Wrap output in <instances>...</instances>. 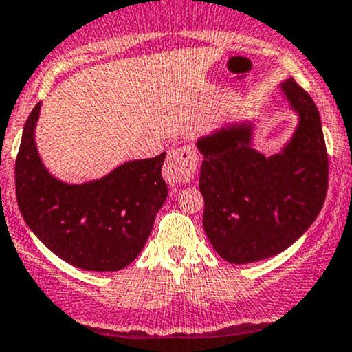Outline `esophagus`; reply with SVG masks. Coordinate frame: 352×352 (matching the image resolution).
<instances>
[{
	"mask_svg": "<svg viewBox=\"0 0 352 352\" xmlns=\"http://www.w3.org/2000/svg\"><path fill=\"white\" fill-rule=\"evenodd\" d=\"M197 162H199V157H197L195 148H192V146L173 148L167 155L166 164H164V179L169 185L190 183L195 176Z\"/></svg>",
	"mask_w": 352,
	"mask_h": 352,
	"instance_id": "34e87169",
	"label": "esophagus"
}]
</instances>
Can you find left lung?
<instances>
[{
    "mask_svg": "<svg viewBox=\"0 0 352 352\" xmlns=\"http://www.w3.org/2000/svg\"><path fill=\"white\" fill-rule=\"evenodd\" d=\"M282 91L299 113L282 153L256 152L247 124H232L197 142L204 155V230L214 250L232 264L289 249L313 224L327 197L329 153L320 112L294 79L282 82Z\"/></svg>",
    "mask_w": 352,
    "mask_h": 352,
    "instance_id": "8db88e82",
    "label": "left lung"
}]
</instances>
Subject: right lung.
Here are the masks:
<instances>
[{
	"label": "right lung",
	"mask_w": 352,
	"mask_h": 352,
	"mask_svg": "<svg viewBox=\"0 0 352 352\" xmlns=\"http://www.w3.org/2000/svg\"><path fill=\"white\" fill-rule=\"evenodd\" d=\"M41 103L23 126L15 160L16 204L34 235L65 263L119 271L142 252L167 197L166 153L131 160L96 182L67 185L45 169L34 143Z\"/></svg>",
	"instance_id": "right-lung-1"
}]
</instances>
